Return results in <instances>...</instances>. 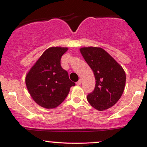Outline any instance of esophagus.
Masks as SVG:
<instances>
[{
  "label": "esophagus",
  "instance_id": "esophagus-1",
  "mask_svg": "<svg viewBox=\"0 0 147 147\" xmlns=\"http://www.w3.org/2000/svg\"><path fill=\"white\" fill-rule=\"evenodd\" d=\"M82 79H79V80L78 81V82H77V85H81V84H82Z\"/></svg>",
  "mask_w": 147,
  "mask_h": 147
}]
</instances>
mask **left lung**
<instances>
[{
    "label": "left lung",
    "instance_id": "8db88e82",
    "mask_svg": "<svg viewBox=\"0 0 147 147\" xmlns=\"http://www.w3.org/2000/svg\"><path fill=\"white\" fill-rule=\"evenodd\" d=\"M80 52L95 77L94 90L87 96L88 102L99 111L112 107L124 92L126 74L124 69L105 51L97 47H84Z\"/></svg>",
    "mask_w": 147,
    "mask_h": 147
}]
</instances>
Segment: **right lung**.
Here are the masks:
<instances>
[{"label": "right lung", "instance_id": "right-lung-1", "mask_svg": "<svg viewBox=\"0 0 147 147\" xmlns=\"http://www.w3.org/2000/svg\"><path fill=\"white\" fill-rule=\"evenodd\" d=\"M68 48L51 47L42 54L25 77V84L33 100L47 109L60 105L75 84L61 66V58Z\"/></svg>", "mask_w": 147, "mask_h": 147}]
</instances>
